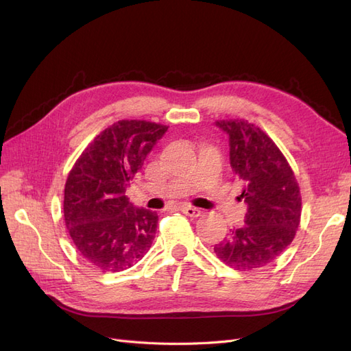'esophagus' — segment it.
Wrapping results in <instances>:
<instances>
[{"label":"esophagus","instance_id":"1","mask_svg":"<svg viewBox=\"0 0 351 351\" xmlns=\"http://www.w3.org/2000/svg\"><path fill=\"white\" fill-rule=\"evenodd\" d=\"M182 212L187 217H195V218L202 214V210L199 208H193V206H182Z\"/></svg>","mask_w":351,"mask_h":351}]
</instances>
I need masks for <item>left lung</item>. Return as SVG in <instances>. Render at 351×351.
<instances>
[{"label":"left lung","mask_w":351,"mask_h":351,"mask_svg":"<svg viewBox=\"0 0 351 351\" xmlns=\"http://www.w3.org/2000/svg\"><path fill=\"white\" fill-rule=\"evenodd\" d=\"M230 137V164L247 205L244 224L215 244L228 267L253 271L274 262L290 246L302 217V195L285 156L271 137L247 120H218Z\"/></svg>","instance_id":"obj_1"}]
</instances>
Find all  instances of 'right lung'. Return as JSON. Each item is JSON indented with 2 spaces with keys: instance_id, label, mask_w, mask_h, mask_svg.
Here are the masks:
<instances>
[{
  "instance_id": "obj_1",
  "label": "right lung",
  "mask_w": 351,
  "mask_h": 351,
  "mask_svg": "<svg viewBox=\"0 0 351 351\" xmlns=\"http://www.w3.org/2000/svg\"><path fill=\"white\" fill-rule=\"evenodd\" d=\"M167 129L145 120L117 121L95 137L69 173L66 227L77 252L95 268L120 272L149 250L158 215L134 208L125 189Z\"/></svg>"
}]
</instances>
